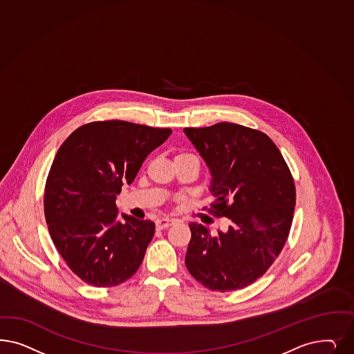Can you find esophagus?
<instances>
[{
  "mask_svg": "<svg viewBox=\"0 0 354 354\" xmlns=\"http://www.w3.org/2000/svg\"><path fill=\"white\" fill-rule=\"evenodd\" d=\"M171 224H173L171 218H159V220H156V228L158 229L168 228V227H171Z\"/></svg>",
  "mask_w": 354,
  "mask_h": 354,
  "instance_id": "34e87169",
  "label": "esophagus"
}]
</instances>
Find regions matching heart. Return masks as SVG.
<instances>
[{"label":"heart","instance_id":"b5f03b06","mask_svg":"<svg viewBox=\"0 0 354 354\" xmlns=\"http://www.w3.org/2000/svg\"><path fill=\"white\" fill-rule=\"evenodd\" d=\"M187 156H194L193 153H187V152H180V153H177L176 155V158L174 159H178V158H187Z\"/></svg>","mask_w":354,"mask_h":354}]
</instances>
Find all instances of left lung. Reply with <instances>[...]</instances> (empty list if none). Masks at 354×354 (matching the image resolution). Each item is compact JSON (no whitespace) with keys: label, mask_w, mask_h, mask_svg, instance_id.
<instances>
[{"label":"left lung","mask_w":354,"mask_h":354,"mask_svg":"<svg viewBox=\"0 0 354 354\" xmlns=\"http://www.w3.org/2000/svg\"><path fill=\"white\" fill-rule=\"evenodd\" d=\"M183 133L212 176L209 214L230 221L216 236L202 224L189 225L186 267L211 290L242 289L266 274L286 245L296 205L292 173L259 130L220 122Z\"/></svg>","instance_id":"1"}]
</instances>
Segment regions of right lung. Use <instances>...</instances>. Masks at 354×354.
<instances>
[{"instance_id":"obj_1","label":"right lung","mask_w":354,"mask_h":354,"mask_svg":"<svg viewBox=\"0 0 354 354\" xmlns=\"http://www.w3.org/2000/svg\"><path fill=\"white\" fill-rule=\"evenodd\" d=\"M171 133L96 121L78 127L58 149L46 178L44 214L58 252L84 283L118 286L143 262L155 224L125 214L118 221L115 196Z\"/></svg>"}]
</instances>
